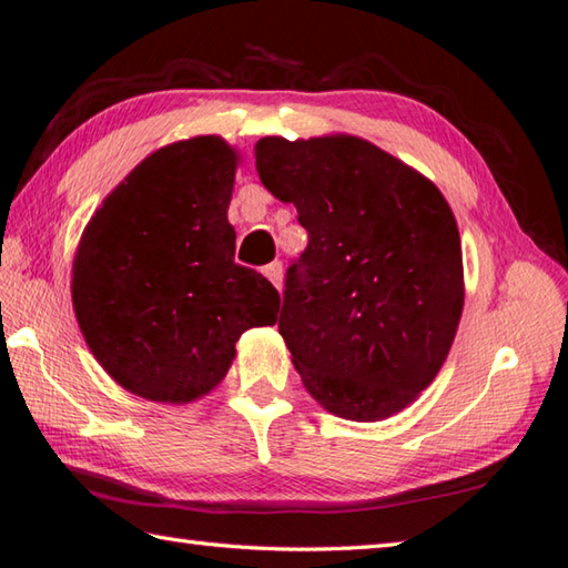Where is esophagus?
Wrapping results in <instances>:
<instances>
[{"mask_svg": "<svg viewBox=\"0 0 568 568\" xmlns=\"http://www.w3.org/2000/svg\"><path fill=\"white\" fill-rule=\"evenodd\" d=\"M263 273L277 287V291H281V287H283V263L281 261H273L271 265H265Z\"/></svg>", "mask_w": 568, "mask_h": 568, "instance_id": "obj_1", "label": "esophagus"}]
</instances>
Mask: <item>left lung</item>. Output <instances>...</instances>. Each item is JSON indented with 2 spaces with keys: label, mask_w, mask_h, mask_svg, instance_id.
Here are the masks:
<instances>
[{
  "label": "left lung",
  "mask_w": 568,
  "mask_h": 568,
  "mask_svg": "<svg viewBox=\"0 0 568 568\" xmlns=\"http://www.w3.org/2000/svg\"><path fill=\"white\" fill-rule=\"evenodd\" d=\"M263 186L295 204L307 248L277 329L329 414L382 420L436 379L463 313V251L438 186L354 135L255 142Z\"/></svg>",
  "instance_id": "1"
}]
</instances>
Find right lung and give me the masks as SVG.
<instances>
[{
  "mask_svg": "<svg viewBox=\"0 0 568 568\" xmlns=\"http://www.w3.org/2000/svg\"><path fill=\"white\" fill-rule=\"evenodd\" d=\"M236 150L216 135L142 160L88 221L73 258V310L93 357L130 394L189 404L209 394L281 295L233 261Z\"/></svg>",
  "mask_w": 568,
  "mask_h": 568,
  "instance_id": "right-lung-1",
  "label": "right lung"
}]
</instances>
